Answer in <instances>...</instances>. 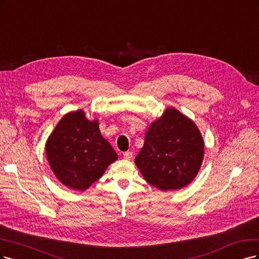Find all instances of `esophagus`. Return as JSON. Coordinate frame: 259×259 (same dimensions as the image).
<instances>
[{"mask_svg": "<svg viewBox=\"0 0 259 259\" xmlns=\"http://www.w3.org/2000/svg\"><path fill=\"white\" fill-rule=\"evenodd\" d=\"M132 152H126V153H123V159H126V160H130L131 158H132Z\"/></svg>", "mask_w": 259, "mask_h": 259, "instance_id": "esophagus-1", "label": "esophagus"}]
</instances>
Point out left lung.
<instances>
[{
    "instance_id": "left-lung-1",
    "label": "left lung",
    "mask_w": 259,
    "mask_h": 259,
    "mask_svg": "<svg viewBox=\"0 0 259 259\" xmlns=\"http://www.w3.org/2000/svg\"><path fill=\"white\" fill-rule=\"evenodd\" d=\"M204 142L196 123L174 107L153 121L136 164L145 181L162 191L187 186L201 168Z\"/></svg>"
}]
</instances>
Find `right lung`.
<instances>
[{"mask_svg": "<svg viewBox=\"0 0 259 259\" xmlns=\"http://www.w3.org/2000/svg\"><path fill=\"white\" fill-rule=\"evenodd\" d=\"M45 151L55 177L79 191L89 188L118 158L100 133L99 120L88 119L82 110L63 116L47 139Z\"/></svg>", "mask_w": 259, "mask_h": 259, "instance_id": "add662e5", "label": "right lung"}]
</instances>
